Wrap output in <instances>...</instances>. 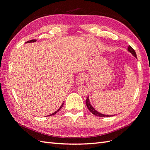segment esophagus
Here are the masks:
<instances>
[{
    "instance_id": "obj_1",
    "label": "esophagus",
    "mask_w": 150,
    "mask_h": 150,
    "mask_svg": "<svg viewBox=\"0 0 150 150\" xmlns=\"http://www.w3.org/2000/svg\"><path fill=\"white\" fill-rule=\"evenodd\" d=\"M85 78H86V76L84 74H80L78 77V78L76 79V83L78 85H82L84 84V81H85Z\"/></svg>"
}]
</instances>
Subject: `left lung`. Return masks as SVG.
Masks as SVG:
<instances>
[{
    "label": "left lung",
    "mask_w": 150,
    "mask_h": 150,
    "mask_svg": "<svg viewBox=\"0 0 150 150\" xmlns=\"http://www.w3.org/2000/svg\"><path fill=\"white\" fill-rule=\"evenodd\" d=\"M128 51L132 55L135 57L137 59V54H136V52L130 46H128ZM86 106H87L88 110L91 112L95 116H99V117H110V116H115V115H104V114H102V113H100L99 112L97 111L92 106L91 104L90 103V101H89V96L87 98V99H86Z\"/></svg>",
    "instance_id": "1"
}]
</instances>
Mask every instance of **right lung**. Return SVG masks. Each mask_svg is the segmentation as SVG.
<instances>
[{
    "instance_id": "1",
    "label": "right lung",
    "mask_w": 150,
    "mask_h": 150,
    "mask_svg": "<svg viewBox=\"0 0 150 150\" xmlns=\"http://www.w3.org/2000/svg\"><path fill=\"white\" fill-rule=\"evenodd\" d=\"M36 42V40L35 39H33V40H29V41H28V42H26L25 43H29V42ZM63 104H64V103H62V105L60 106V108H59L58 109V110H57V111H56L55 112H53V113H52V114L51 115H49V116H52V115H55L56 114V113H57L60 110H61V108L62 107V106H63Z\"/></svg>"
}]
</instances>
